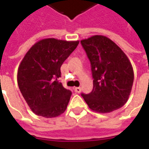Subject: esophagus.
<instances>
[{"label":"esophagus","instance_id":"obj_1","mask_svg":"<svg viewBox=\"0 0 149 149\" xmlns=\"http://www.w3.org/2000/svg\"><path fill=\"white\" fill-rule=\"evenodd\" d=\"M74 92L79 93L81 92V88H80V87H75V88H74Z\"/></svg>","mask_w":149,"mask_h":149}]
</instances>
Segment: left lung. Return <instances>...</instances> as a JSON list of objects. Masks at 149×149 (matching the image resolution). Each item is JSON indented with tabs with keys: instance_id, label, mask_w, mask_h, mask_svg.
Here are the masks:
<instances>
[{
	"instance_id": "obj_1",
	"label": "left lung",
	"mask_w": 149,
	"mask_h": 149,
	"mask_svg": "<svg viewBox=\"0 0 149 149\" xmlns=\"http://www.w3.org/2000/svg\"><path fill=\"white\" fill-rule=\"evenodd\" d=\"M91 63L93 88L82 94L88 107L109 113L128 101L134 82L131 63L123 51L106 36L94 35L81 40Z\"/></svg>"
}]
</instances>
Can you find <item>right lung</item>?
Returning a JSON list of instances; mask_svg holds the SVG:
<instances>
[{"label":"right lung","mask_w":149,"mask_h":149,"mask_svg":"<svg viewBox=\"0 0 149 149\" xmlns=\"http://www.w3.org/2000/svg\"><path fill=\"white\" fill-rule=\"evenodd\" d=\"M79 41L39 40L27 52L18 68L17 82L33 112L46 118L57 117L67 108L72 93L57 80L61 66Z\"/></svg>","instance_id":"add662e5"}]
</instances>
